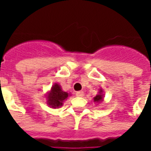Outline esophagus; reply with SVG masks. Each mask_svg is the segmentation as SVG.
<instances>
[{
	"label": "esophagus",
	"instance_id": "34e87169",
	"mask_svg": "<svg viewBox=\"0 0 151 151\" xmlns=\"http://www.w3.org/2000/svg\"><path fill=\"white\" fill-rule=\"evenodd\" d=\"M76 95L78 97H83L84 96V92L83 91H78L76 93Z\"/></svg>",
	"mask_w": 151,
	"mask_h": 151
}]
</instances>
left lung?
<instances>
[{"label": "left lung", "mask_w": 151, "mask_h": 151, "mask_svg": "<svg viewBox=\"0 0 151 151\" xmlns=\"http://www.w3.org/2000/svg\"><path fill=\"white\" fill-rule=\"evenodd\" d=\"M104 92H103V90L102 89H100L99 90V91L98 95H96V96L95 97H94V102L95 103H100V102L104 101Z\"/></svg>", "instance_id": "8db88e82"}]
</instances>
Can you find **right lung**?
Wrapping results in <instances>:
<instances>
[{
	"instance_id": "1",
	"label": "right lung",
	"mask_w": 151,
	"mask_h": 151,
	"mask_svg": "<svg viewBox=\"0 0 151 151\" xmlns=\"http://www.w3.org/2000/svg\"><path fill=\"white\" fill-rule=\"evenodd\" d=\"M69 95V94L64 91L58 83H54L51 90L47 93V104L52 108H59Z\"/></svg>"
}]
</instances>
